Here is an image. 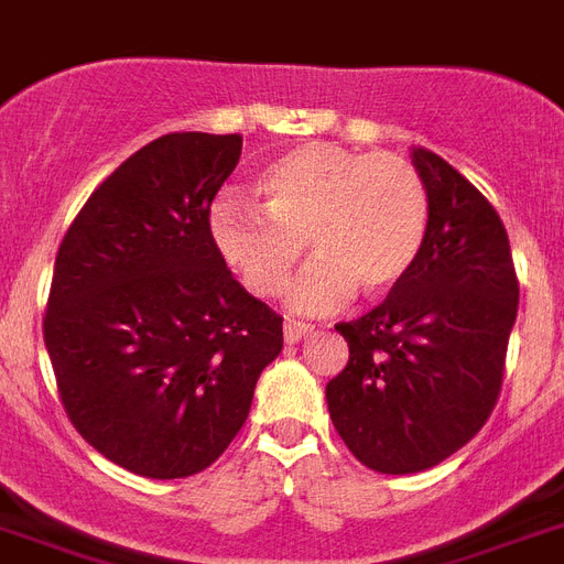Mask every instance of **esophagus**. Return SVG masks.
I'll return each instance as SVG.
<instances>
[{
	"instance_id": "obj_1",
	"label": "esophagus",
	"mask_w": 564,
	"mask_h": 564,
	"mask_svg": "<svg viewBox=\"0 0 564 564\" xmlns=\"http://www.w3.org/2000/svg\"><path fill=\"white\" fill-rule=\"evenodd\" d=\"M314 332L308 323H296V319H285V325H282V334H285V343H300L302 337H308V334Z\"/></svg>"
}]
</instances>
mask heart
Returning <instances> with one entry per match:
<instances>
[{"label":"heart","instance_id":"1","mask_svg":"<svg viewBox=\"0 0 564 564\" xmlns=\"http://www.w3.org/2000/svg\"><path fill=\"white\" fill-rule=\"evenodd\" d=\"M259 209L221 195L209 239L253 296L285 293L305 241L316 262L293 288L296 311H328L360 288L383 296L415 268L430 227L421 172L392 152L300 143L256 178Z\"/></svg>","mask_w":564,"mask_h":564}]
</instances>
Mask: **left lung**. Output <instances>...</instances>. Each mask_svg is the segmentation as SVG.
<instances>
[{"label": "left lung", "mask_w": 564, "mask_h": 564, "mask_svg": "<svg viewBox=\"0 0 564 564\" xmlns=\"http://www.w3.org/2000/svg\"><path fill=\"white\" fill-rule=\"evenodd\" d=\"M412 164L430 195L421 256L377 308L337 325L348 362L325 386L339 438L389 476L435 467L476 438L499 400L519 311L496 207L430 149H412Z\"/></svg>", "instance_id": "1"}]
</instances>
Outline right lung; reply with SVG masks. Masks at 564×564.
Returning a JSON list of instances; mask_svg holds the SVG:
<instances>
[{"label":"right lung","mask_w":564,"mask_h":564,"mask_svg":"<svg viewBox=\"0 0 564 564\" xmlns=\"http://www.w3.org/2000/svg\"><path fill=\"white\" fill-rule=\"evenodd\" d=\"M241 134L172 132L126 158L59 241L42 319L65 415L143 478L207 469L282 351V316L209 239Z\"/></svg>","instance_id":"right-lung-1"}]
</instances>
